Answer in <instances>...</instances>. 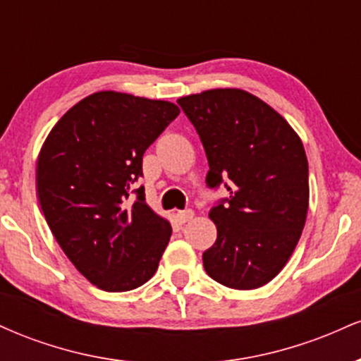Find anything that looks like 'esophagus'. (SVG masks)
Returning <instances> with one entry per match:
<instances>
[{"instance_id":"esophagus-1","label":"esophagus","mask_w":361,"mask_h":361,"mask_svg":"<svg viewBox=\"0 0 361 361\" xmlns=\"http://www.w3.org/2000/svg\"><path fill=\"white\" fill-rule=\"evenodd\" d=\"M176 219H178V221H180L181 224H185V222L192 221V219H193V210H190V209H186V210H180V212L176 214Z\"/></svg>"}]
</instances>
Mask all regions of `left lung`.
Masks as SVG:
<instances>
[{"label":"left lung","mask_w":361,"mask_h":361,"mask_svg":"<svg viewBox=\"0 0 361 361\" xmlns=\"http://www.w3.org/2000/svg\"><path fill=\"white\" fill-rule=\"evenodd\" d=\"M178 105L204 144L207 186L229 192L210 209L217 239L202 256L205 271L229 288L263 287L285 267L305 226L302 140L279 111L244 90H209Z\"/></svg>","instance_id":"1"}]
</instances>
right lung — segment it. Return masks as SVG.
I'll return each instance as SVG.
<instances>
[{"label": "right lung", "instance_id": "add662e5", "mask_svg": "<svg viewBox=\"0 0 361 361\" xmlns=\"http://www.w3.org/2000/svg\"><path fill=\"white\" fill-rule=\"evenodd\" d=\"M180 114L175 103L98 91L62 115L37 161V195L62 251L106 292L157 270L171 226L146 204L142 156ZM136 193V200L130 197Z\"/></svg>", "mask_w": 361, "mask_h": 361}]
</instances>
